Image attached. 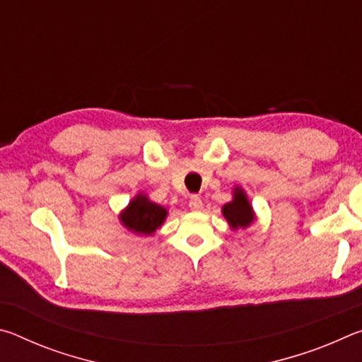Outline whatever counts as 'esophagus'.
<instances>
[{
    "mask_svg": "<svg viewBox=\"0 0 362 362\" xmlns=\"http://www.w3.org/2000/svg\"><path fill=\"white\" fill-rule=\"evenodd\" d=\"M189 209H192V211H201V209H203V201H201L199 196L193 194L192 198H189Z\"/></svg>",
    "mask_w": 362,
    "mask_h": 362,
    "instance_id": "esophagus-1",
    "label": "esophagus"
}]
</instances>
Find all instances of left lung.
<instances>
[{
	"label": "left lung",
	"instance_id": "left-lung-1",
	"mask_svg": "<svg viewBox=\"0 0 362 362\" xmlns=\"http://www.w3.org/2000/svg\"><path fill=\"white\" fill-rule=\"evenodd\" d=\"M222 212L233 228H246L254 220L252 207H250L246 193L241 188L235 189V198H233L231 203L223 206Z\"/></svg>",
	"mask_w": 362,
	"mask_h": 362
}]
</instances>
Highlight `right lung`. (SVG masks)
Returning <instances> with one entry per match:
<instances>
[{"label": "right lung", "mask_w": 362, "mask_h": 362, "mask_svg": "<svg viewBox=\"0 0 362 362\" xmlns=\"http://www.w3.org/2000/svg\"><path fill=\"white\" fill-rule=\"evenodd\" d=\"M166 216L168 211L164 207L151 203L145 196L139 194L121 214V222L139 235H151L158 226L163 225Z\"/></svg>", "instance_id": "right-lung-1"}]
</instances>
